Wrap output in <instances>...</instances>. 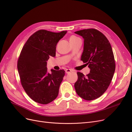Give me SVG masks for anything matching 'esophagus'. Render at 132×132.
Returning a JSON list of instances; mask_svg holds the SVG:
<instances>
[{"label": "esophagus", "instance_id": "1", "mask_svg": "<svg viewBox=\"0 0 132 132\" xmlns=\"http://www.w3.org/2000/svg\"><path fill=\"white\" fill-rule=\"evenodd\" d=\"M65 72L67 74H69V73H70L71 72H72V70H70V69H66V70H65Z\"/></svg>", "mask_w": 132, "mask_h": 132}]
</instances>
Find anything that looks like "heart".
<instances>
[{
	"instance_id": "obj_1",
	"label": "heart",
	"mask_w": 132,
	"mask_h": 132,
	"mask_svg": "<svg viewBox=\"0 0 132 132\" xmlns=\"http://www.w3.org/2000/svg\"><path fill=\"white\" fill-rule=\"evenodd\" d=\"M76 38H77V37L74 36H71V37L70 38V41L72 40H73V39H76Z\"/></svg>"
}]
</instances>
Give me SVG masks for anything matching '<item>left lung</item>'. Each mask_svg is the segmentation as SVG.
I'll return each instance as SVG.
<instances>
[{"label":"left lung","mask_w":132,"mask_h":132,"mask_svg":"<svg viewBox=\"0 0 132 132\" xmlns=\"http://www.w3.org/2000/svg\"><path fill=\"white\" fill-rule=\"evenodd\" d=\"M75 33L84 39L81 60L90 69L86 77L77 73L75 89L83 99L94 100L105 92L113 77L116 64L113 51L109 40L97 30L87 29Z\"/></svg>","instance_id":"left-lung-1"}]
</instances>
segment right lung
<instances>
[{
	"label": "right lung",
	"instance_id": "add662e5",
	"mask_svg": "<svg viewBox=\"0 0 132 132\" xmlns=\"http://www.w3.org/2000/svg\"><path fill=\"white\" fill-rule=\"evenodd\" d=\"M67 31L53 32L39 30L33 34L24 45L18 61L21 85L35 102L47 104L57 98L65 74L63 70L47 72V61L55 57L56 46Z\"/></svg>",
	"mask_w": 132,
	"mask_h": 132
}]
</instances>
